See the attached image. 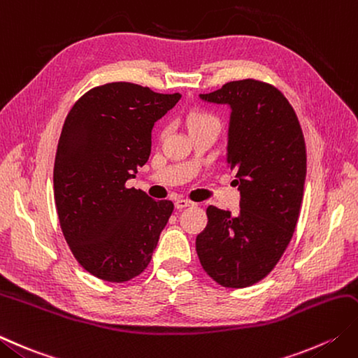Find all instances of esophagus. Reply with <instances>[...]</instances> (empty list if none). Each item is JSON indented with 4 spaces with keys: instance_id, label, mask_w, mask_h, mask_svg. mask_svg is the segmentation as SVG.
<instances>
[{
    "instance_id": "1",
    "label": "esophagus",
    "mask_w": 358,
    "mask_h": 358,
    "mask_svg": "<svg viewBox=\"0 0 358 358\" xmlns=\"http://www.w3.org/2000/svg\"><path fill=\"white\" fill-rule=\"evenodd\" d=\"M173 205H175V209H183V208H189V206H194V203L192 201H189V200H186V199H177L173 201Z\"/></svg>"
}]
</instances>
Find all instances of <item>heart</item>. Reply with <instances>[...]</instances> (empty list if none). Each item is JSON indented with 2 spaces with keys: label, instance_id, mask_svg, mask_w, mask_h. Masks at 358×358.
<instances>
[{
  "label": "heart",
  "instance_id": "1",
  "mask_svg": "<svg viewBox=\"0 0 358 358\" xmlns=\"http://www.w3.org/2000/svg\"><path fill=\"white\" fill-rule=\"evenodd\" d=\"M187 125H189V131L203 129V127H209V125H217L219 127V121L217 117L213 116L211 113H206V111H194L187 116Z\"/></svg>",
  "mask_w": 358,
  "mask_h": 358
}]
</instances>
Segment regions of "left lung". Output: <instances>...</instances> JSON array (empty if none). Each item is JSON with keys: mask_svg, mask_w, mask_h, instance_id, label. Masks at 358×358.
I'll return each instance as SVG.
<instances>
[{"mask_svg": "<svg viewBox=\"0 0 358 358\" xmlns=\"http://www.w3.org/2000/svg\"><path fill=\"white\" fill-rule=\"evenodd\" d=\"M199 97L229 108L227 166L236 172L241 211L209 206L195 248L217 284L243 289L275 268L296 228L306 183L303 130L289 101L268 83L228 82Z\"/></svg>", "mask_w": 358, "mask_h": 358, "instance_id": "left-lung-1", "label": "left lung"}]
</instances>
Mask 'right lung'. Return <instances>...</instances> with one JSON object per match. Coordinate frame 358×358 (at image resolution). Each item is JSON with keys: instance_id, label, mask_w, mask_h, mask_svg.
<instances>
[{"instance_id": "obj_1", "label": "right lung", "mask_w": 358, "mask_h": 358, "mask_svg": "<svg viewBox=\"0 0 358 358\" xmlns=\"http://www.w3.org/2000/svg\"><path fill=\"white\" fill-rule=\"evenodd\" d=\"M181 94L127 82L96 87L69 111L54 164V199L63 236L91 275L130 281L145 270L173 203L127 189L147 163L152 129Z\"/></svg>"}]
</instances>
